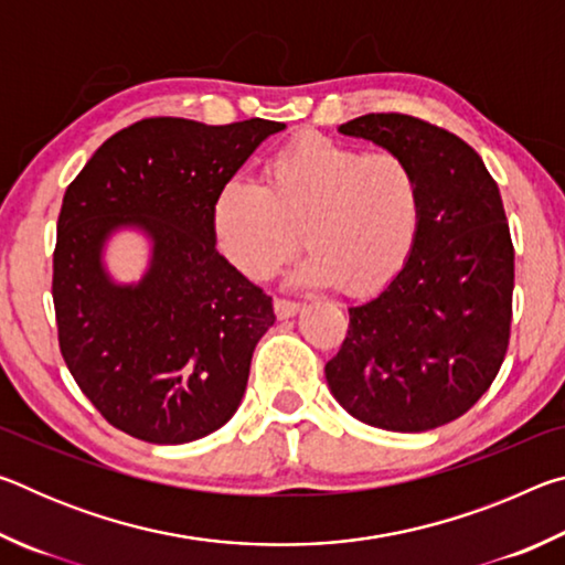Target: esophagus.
<instances>
[{
  "label": "esophagus",
  "mask_w": 565,
  "mask_h": 565,
  "mask_svg": "<svg viewBox=\"0 0 565 565\" xmlns=\"http://www.w3.org/2000/svg\"><path fill=\"white\" fill-rule=\"evenodd\" d=\"M274 313L279 319H291V317H296V313H299V303L286 301V299H276L274 301Z\"/></svg>",
  "instance_id": "obj_1"
}]
</instances>
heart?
I'll return each mask as SVG.
<instances>
[{
  "label": "heart",
  "instance_id": "obj_1",
  "mask_svg": "<svg viewBox=\"0 0 565 565\" xmlns=\"http://www.w3.org/2000/svg\"><path fill=\"white\" fill-rule=\"evenodd\" d=\"M424 224V186L408 159L303 134L266 161L264 184L228 177L212 202V234L224 259L264 281L299 246L311 256L301 284H339L371 296L396 279Z\"/></svg>",
  "mask_w": 565,
  "mask_h": 565
}]
</instances>
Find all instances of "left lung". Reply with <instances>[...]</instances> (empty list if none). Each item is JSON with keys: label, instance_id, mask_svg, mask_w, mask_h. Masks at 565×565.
<instances>
[{"label": "left lung", "instance_id": "left-lung-1", "mask_svg": "<svg viewBox=\"0 0 565 565\" xmlns=\"http://www.w3.org/2000/svg\"><path fill=\"white\" fill-rule=\"evenodd\" d=\"M339 131L414 164L424 224L404 271L351 306L347 339L323 371L361 424L431 431L489 391L509 349L513 244L501 191L463 139L424 119L366 114Z\"/></svg>", "mask_w": 565, "mask_h": 565}]
</instances>
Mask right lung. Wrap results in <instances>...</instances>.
<instances>
[{
  "instance_id": "add662e5",
  "label": "right lung",
  "mask_w": 565,
  "mask_h": 565,
  "mask_svg": "<svg viewBox=\"0 0 565 565\" xmlns=\"http://www.w3.org/2000/svg\"><path fill=\"white\" fill-rule=\"evenodd\" d=\"M281 121L209 127L141 119L109 137L66 186L52 296L72 376L114 428L149 444H189L242 404L271 296L216 252L212 202ZM121 227L150 238V266L117 285L103 248Z\"/></svg>"
}]
</instances>
